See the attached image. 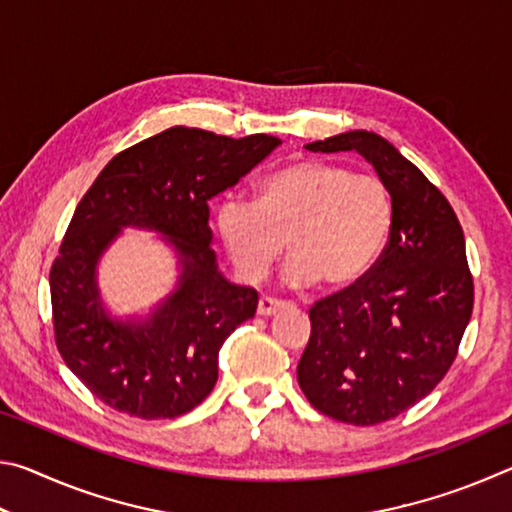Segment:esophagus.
<instances>
[{
	"label": "esophagus",
	"mask_w": 512,
	"mask_h": 512,
	"mask_svg": "<svg viewBox=\"0 0 512 512\" xmlns=\"http://www.w3.org/2000/svg\"><path fill=\"white\" fill-rule=\"evenodd\" d=\"M284 307H287V302L284 300H275V298H259V305H257V314L259 316H273L277 314V311H282Z\"/></svg>",
	"instance_id": "obj_1"
}]
</instances>
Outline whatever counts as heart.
Masks as SVG:
<instances>
[{
  "instance_id": "obj_1",
  "label": "heart",
  "mask_w": 512,
  "mask_h": 512,
  "mask_svg": "<svg viewBox=\"0 0 512 512\" xmlns=\"http://www.w3.org/2000/svg\"><path fill=\"white\" fill-rule=\"evenodd\" d=\"M393 194L375 173L343 164L296 162L259 183L255 201L230 196L216 223L232 264L250 282L262 280L284 250V282L350 287L366 275L393 228Z\"/></svg>"
}]
</instances>
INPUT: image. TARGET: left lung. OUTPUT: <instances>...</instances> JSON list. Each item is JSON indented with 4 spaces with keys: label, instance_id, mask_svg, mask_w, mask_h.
<instances>
[{
    "label": "left lung",
    "instance_id": "1",
    "mask_svg": "<svg viewBox=\"0 0 512 512\" xmlns=\"http://www.w3.org/2000/svg\"><path fill=\"white\" fill-rule=\"evenodd\" d=\"M307 149L357 151L393 194L384 253L361 280L314 302L298 363L314 409L370 427L411 409L452 368L474 307L463 228L443 192L377 133H341Z\"/></svg>",
    "mask_w": 512,
    "mask_h": 512
}]
</instances>
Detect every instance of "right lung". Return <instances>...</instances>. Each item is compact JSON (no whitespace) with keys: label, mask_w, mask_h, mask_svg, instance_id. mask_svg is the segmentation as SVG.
Listing matches in <instances>:
<instances>
[{"label":"right lung","mask_w":512,"mask_h":512,"mask_svg":"<svg viewBox=\"0 0 512 512\" xmlns=\"http://www.w3.org/2000/svg\"><path fill=\"white\" fill-rule=\"evenodd\" d=\"M277 144L262 133L169 128L117 153L76 205L51 264V314L60 357L103 404L164 420L212 393L221 345L255 316L257 291L216 268L207 203ZM124 224L167 234L184 266L179 289L142 324L112 321L96 289L98 257Z\"/></svg>","instance_id":"obj_1"}]
</instances>
